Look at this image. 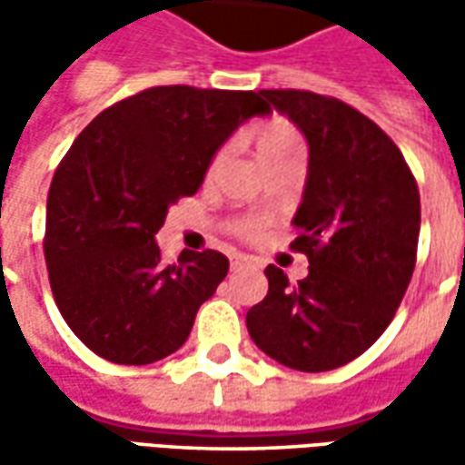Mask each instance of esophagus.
Returning <instances> with one entry per match:
<instances>
[{"label": "esophagus", "instance_id": "34e87169", "mask_svg": "<svg viewBox=\"0 0 465 465\" xmlns=\"http://www.w3.org/2000/svg\"><path fill=\"white\" fill-rule=\"evenodd\" d=\"M230 266H232V269L251 266V259H248V256H242V253H235V256H230Z\"/></svg>", "mask_w": 465, "mask_h": 465}]
</instances>
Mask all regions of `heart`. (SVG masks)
Listing matches in <instances>:
<instances>
[{"instance_id": "b5f03b06", "label": "heart", "mask_w": 465, "mask_h": 465, "mask_svg": "<svg viewBox=\"0 0 465 465\" xmlns=\"http://www.w3.org/2000/svg\"><path fill=\"white\" fill-rule=\"evenodd\" d=\"M256 150H259L261 160L284 153H302V139H300L297 129L290 121L274 118V121H266V124H261L259 126V132H256ZM220 160H223V153L214 157V165H217ZM256 230H259V223L241 224L242 235H253Z\"/></svg>"}]
</instances>
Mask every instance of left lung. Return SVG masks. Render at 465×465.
<instances>
[{
	"label": "left lung",
	"instance_id": "8db88e82",
	"mask_svg": "<svg viewBox=\"0 0 465 465\" xmlns=\"http://www.w3.org/2000/svg\"><path fill=\"white\" fill-rule=\"evenodd\" d=\"M308 139V178L292 224L311 266L269 292L245 323L279 365L326 372L370 349L401 305L417 263L420 188L401 150L357 108L308 90H261Z\"/></svg>",
	"mask_w": 465,
	"mask_h": 465
}]
</instances>
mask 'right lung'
<instances>
[{
	"label": "right lung",
	"instance_id": "1",
	"mask_svg": "<svg viewBox=\"0 0 465 465\" xmlns=\"http://www.w3.org/2000/svg\"><path fill=\"white\" fill-rule=\"evenodd\" d=\"M266 114L261 93L165 84L105 108L74 139L48 188L44 253L54 300L84 347L116 365L183 347L230 261L183 251L163 263L154 235L235 129Z\"/></svg>",
	"mask_w": 465,
	"mask_h": 465
}]
</instances>
